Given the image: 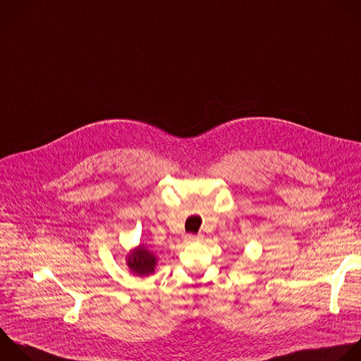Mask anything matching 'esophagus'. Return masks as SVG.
I'll list each match as a JSON object with an SVG mask.
<instances>
[{"label":"esophagus","mask_w":361,"mask_h":361,"mask_svg":"<svg viewBox=\"0 0 361 361\" xmlns=\"http://www.w3.org/2000/svg\"><path fill=\"white\" fill-rule=\"evenodd\" d=\"M184 241H185L187 244H192V243H200V241H202V235H191V233H188V235H185V238H184Z\"/></svg>","instance_id":"obj_1"}]
</instances>
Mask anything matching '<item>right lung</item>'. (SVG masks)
<instances>
[{"label": "right lung", "mask_w": 361, "mask_h": 361, "mask_svg": "<svg viewBox=\"0 0 361 361\" xmlns=\"http://www.w3.org/2000/svg\"><path fill=\"white\" fill-rule=\"evenodd\" d=\"M126 265L136 276L146 278L154 274L157 257L145 244H140L139 247L130 250V252L126 255Z\"/></svg>", "instance_id": "add662e5"}]
</instances>
